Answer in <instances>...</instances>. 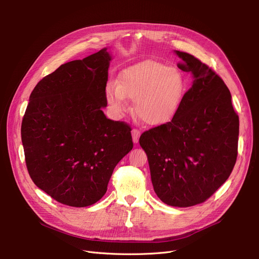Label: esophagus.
<instances>
[{
	"label": "esophagus",
	"mask_w": 259,
	"mask_h": 259,
	"mask_svg": "<svg viewBox=\"0 0 259 259\" xmlns=\"http://www.w3.org/2000/svg\"><path fill=\"white\" fill-rule=\"evenodd\" d=\"M131 133H132V140H133V143L137 144V143L139 142V139H140L141 131H140L139 129H132Z\"/></svg>",
	"instance_id": "esophagus-1"
}]
</instances>
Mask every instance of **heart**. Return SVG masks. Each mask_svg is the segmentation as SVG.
I'll return each instance as SVG.
<instances>
[{
  "mask_svg": "<svg viewBox=\"0 0 259 259\" xmlns=\"http://www.w3.org/2000/svg\"><path fill=\"white\" fill-rule=\"evenodd\" d=\"M185 89L186 80L179 69L147 61L125 69L116 85L108 84L106 100L116 116L129 110L126 98L134 100L137 115L148 125L158 126L179 110Z\"/></svg>",
  "mask_w": 259,
  "mask_h": 259,
  "instance_id": "heart-1",
  "label": "heart"
}]
</instances>
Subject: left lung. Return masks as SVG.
I'll use <instances>...</instances> for the list:
<instances>
[{"instance_id": "1", "label": "left lung", "mask_w": 259, "mask_h": 259, "mask_svg": "<svg viewBox=\"0 0 259 259\" xmlns=\"http://www.w3.org/2000/svg\"><path fill=\"white\" fill-rule=\"evenodd\" d=\"M178 66L192 72V86L166 124L140 138L158 198L191 207L211 197L230 176L237 158L239 118L223 78L187 52Z\"/></svg>"}]
</instances>
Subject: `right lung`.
Wrapping results in <instances>:
<instances>
[{
    "instance_id": "1",
    "label": "right lung",
    "mask_w": 259,
    "mask_h": 259,
    "mask_svg": "<svg viewBox=\"0 0 259 259\" xmlns=\"http://www.w3.org/2000/svg\"><path fill=\"white\" fill-rule=\"evenodd\" d=\"M110 60L104 48L61 65L38 81L26 108L21 137L27 170L36 187L63 205L99 201L117 162L133 148L130 126L102 110Z\"/></svg>"
}]
</instances>
